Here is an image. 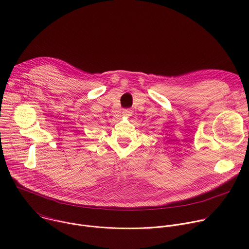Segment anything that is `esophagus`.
<instances>
[{"instance_id":"34e87169","label":"esophagus","mask_w":249,"mask_h":249,"mask_svg":"<svg viewBox=\"0 0 249 249\" xmlns=\"http://www.w3.org/2000/svg\"><path fill=\"white\" fill-rule=\"evenodd\" d=\"M122 114H123V116H131L133 114V111L131 109L127 108V109H124L122 111Z\"/></svg>"}]
</instances>
